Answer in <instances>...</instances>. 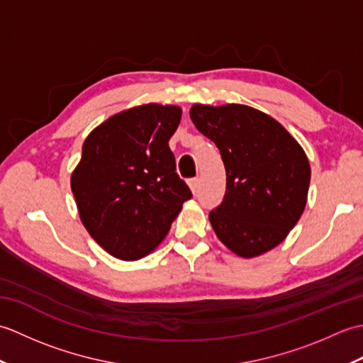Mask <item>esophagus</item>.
I'll return each mask as SVG.
<instances>
[{"mask_svg":"<svg viewBox=\"0 0 363 363\" xmlns=\"http://www.w3.org/2000/svg\"><path fill=\"white\" fill-rule=\"evenodd\" d=\"M189 187L194 194H196V190L199 187V177H191V179H189Z\"/></svg>","mask_w":363,"mask_h":363,"instance_id":"esophagus-1","label":"esophagus"}]
</instances>
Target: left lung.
Here are the masks:
<instances>
[{"label":"left lung","instance_id":"obj_1","mask_svg":"<svg viewBox=\"0 0 363 363\" xmlns=\"http://www.w3.org/2000/svg\"><path fill=\"white\" fill-rule=\"evenodd\" d=\"M190 118L217 145L226 194L209 213L220 242L237 256L257 257L295 228L307 203L311 165L279 121L243 104H194Z\"/></svg>","mask_w":363,"mask_h":363}]
</instances>
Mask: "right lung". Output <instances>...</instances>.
<instances>
[{
	"label": "right lung",
	"instance_id": "add662e5",
	"mask_svg": "<svg viewBox=\"0 0 363 363\" xmlns=\"http://www.w3.org/2000/svg\"><path fill=\"white\" fill-rule=\"evenodd\" d=\"M181 115L177 106H137L112 115L84 140L72 191L84 228L113 257L148 256L191 198L168 146Z\"/></svg>",
	"mask_w": 363,
	"mask_h": 363
}]
</instances>
